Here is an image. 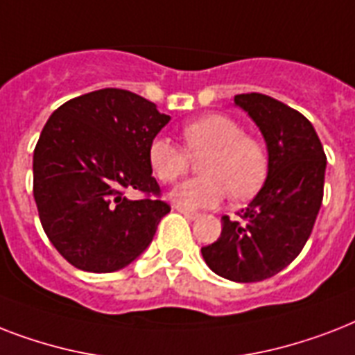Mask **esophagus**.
I'll use <instances>...</instances> for the list:
<instances>
[{"label": "esophagus", "mask_w": 355, "mask_h": 355, "mask_svg": "<svg viewBox=\"0 0 355 355\" xmlns=\"http://www.w3.org/2000/svg\"><path fill=\"white\" fill-rule=\"evenodd\" d=\"M173 208H175L177 211H180V214L188 217V219H191V221H193V219H199V217H200L197 211H189V210H186V208H182V206H178V205H175Z\"/></svg>", "instance_id": "obj_1"}]
</instances>
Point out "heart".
<instances>
[{"label":"heart","instance_id":"1","mask_svg":"<svg viewBox=\"0 0 355 355\" xmlns=\"http://www.w3.org/2000/svg\"><path fill=\"white\" fill-rule=\"evenodd\" d=\"M182 145L167 138L149 144L147 158L155 177L164 184L177 182L189 169V156L200 158L191 178L171 191V200L186 210L214 208L227 199H250L269 171V153L261 139L243 134L236 119L223 114H208L180 128Z\"/></svg>","mask_w":355,"mask_h":355}]
</instances>
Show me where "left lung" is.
Masks as SVG:
<instances>
[{"label":"left lung","instance_id":"1","mask_svg":"<svg viewBox=\"0 0 355 355\" xmlns=\"http://www.w3.org/2000/svg\"><path fill=\"white\" fill-rule=\"evenodd\" d=\"M234 103L263 134L269 171L239 221L223 216L221 236L200 248L206 265L227 280L250 284L286 269L308 241L324 193L326 155L313 125L263 94Z\"/></svg>","mask_w":355,"mask_h":355}]
</instances>
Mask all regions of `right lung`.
Instances as JSON below:
<instances>
[{"label":"right lung","instance_id":"add662e5","mask_svg":"<svg viewBox=\"0 0 355 355\" xmlns=\"http://www.w3.org/2000/svg\"><path fill=\"white\" fill-rule=\"evenodd\" d=\"M169 119L119 88L69 99L47 119L33 156V193L44 232L73 267L114 272L150 245L171 208L158 199L147 150ZM132 189L144 199L127 200Z\"/></svg>","mask_w":355,"mask_h":355}]
</instances>
